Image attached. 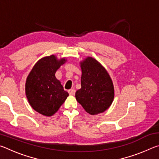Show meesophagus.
Listing matches in <instances>:
<instances>
[{
  "mask_svg": "<svg viewBox=\"0 0 159 159\" xmlns=\"http://www.w3.org/2000/svg\"><path fill=\"white\" fill-rule=\"evenodd\" d=\"M75 93H76V90H75L74 89H71L69 90V93L70 95H74Z\"/></svg>",
  "mask_w": 159,
  "mask_h": 159,
  "instance_id": "1",
  "label": "esophagus"
}]
</instances>
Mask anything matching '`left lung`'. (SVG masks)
<instances>
[{"label": "left lung", "mask_w": 159, "mask_h": 159, "mask_svg": "<svg viewBox=\"0 0 159 159\" xmlns=\"http://www.w3.org/2000/svg\"><path fill=\"white\" fill-rule=\"evenodd\" d=\"M81 88L75 97L85 111L90 115L105 111L114 98V87L107 69L98 60L87 57L80 61Z\"/></svg>", "instance_id": "1"}]
</instances>
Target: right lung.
Listing matches in <instances>:
<instances>
[{"label": "right lung", "mask_w": 159, "mask_h": 159, "mask_svg": "<svg viewBox=\"0 0 159 159\" xmlns=\"http://www.w3.org/2000/svg\"><path fill=\"white\" fill-rule=\"evenodd\" d=\"M67 61L52 55L34 64L25 83V93L30 106L45 116H52L65 102L69 93L55 77L57 70Z\"/></svg>", "instance_id": "right-lung-1"}]
</instances>
